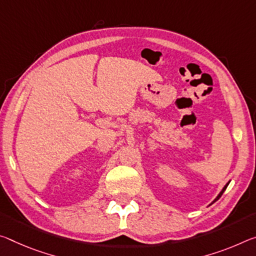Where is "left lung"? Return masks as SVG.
Segmentation results:
<instances>
[{"label":"left lung","mask_w":256,"mask_h":256,"mask_svg":"<svg viewBox=\"0 0 256 256\" xmlns=\"http://www.w3.org/2000/svg\"><path fill=\"white\" fill-rule=\"evenodd\" d=\"M228 184H226L224 186V188H223V189H222V192H221L220 194H218V197L216 198V200H218V198H220V197L222 196V194H223V192H224V190L226 189V186H228ZM216 200H214V202H216Z\"/></svg>","instance_id":"left-lung-1"}]
</instances>
